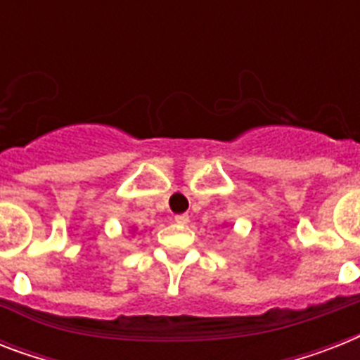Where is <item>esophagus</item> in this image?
I'll return each mask as SVG.
<instances>
[{
    "instance_id": "1",
    "label": "esophagus",
    "mask_w": 360,
    "mask_h": 360,
    "mask_svg": "<svg viewBox=\"0 0 360 360\" xmlns=\"http://www.w3.org/2000/svg\"><path fill=\"white\" fill-rule=\"evenodd\" d=\"M175 222H177V224H188V214H177V217H175Z\"/></svg>"
}]
</instances>
